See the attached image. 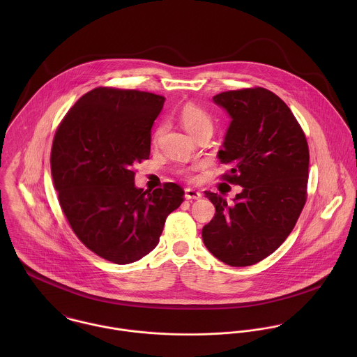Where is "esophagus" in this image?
Masks as SVG:
<instances>
[{"label":"esophagus","instance_id":"34e87169","mask_svg":"<svg viewBox=\"0 0 357 357\" xmlns=\"http://www.w3.org/2000/svg\"><path fill=\"white\" fill-rule=\"evenodd\" d=\"M202 192L194 188H185V199H201Z\"/></svg>","mask_w":357,"mask_h":357}]
</instances>
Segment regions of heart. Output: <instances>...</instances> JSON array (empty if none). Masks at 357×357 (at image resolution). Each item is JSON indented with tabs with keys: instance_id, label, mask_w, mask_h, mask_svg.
I'll return each instance as SVG.
<instances>
[{
	"instance_id": "b5f03b06",
	"label": "heart",
	"mask_w": 357,
	"mask_h": 357,
	"mask_svg": "<svg viewBox=\"0 0 357 357\" xmlns=\"http://www.w3.org/2000/svg\"><path fill=\"white\" fill-rule=\"evenodd\" d=\"M180 121H181V125L184 126V129L191 136H195L202 129H207V128L213 129V121H211L210 115L202 108L192 105V104H188L181 109ZM162 132H163V126H159L155 132V140L162 135Z\"/></svg>"
}]
</instances>
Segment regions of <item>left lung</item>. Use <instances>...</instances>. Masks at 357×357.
Instances as JSON below:
<instances>
[{
    "label": "left lung",
    "instance_id": "8db88e82",
    "mask_svg": "<svg viewBox=\"0 0 357 357\" xmlns=\"http://www.w3.org/2000/svg\"><path fill=\"white\" fill-rule=\"evenodd\" d=\"M213 102L231 116L217 156L231 169L222 180L242 192L234 204L210 191L215 207L202 229L207 250L231 266L272 255L293 231L306 202L309 150L291 109L264 88L229 91Z\"/></svg>",
    "mask_w": 357,
    "mask_h": 357
}]
</instances>
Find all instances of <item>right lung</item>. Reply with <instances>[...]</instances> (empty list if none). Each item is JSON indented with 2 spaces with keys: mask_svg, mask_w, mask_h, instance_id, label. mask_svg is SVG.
Returning a JSON list of instances; mask_svg holds the SVG:
<instances>
[{
  "mask_svg": "<svg viewBox=\"0 0 357 357\" xmlns=\"http://www.w3.org/2000/svg\"><path fill=\"white\" fill-rule=\"evenodd\" d=\"M165 98L96 88L60 122L51 153L59 204L78 239L115 264H130L159 242L166 217L184 191L165 183L153 192L135 185L133 166L149 159L151 128Z\"/></svg>",
  "mask_w": 357,
  "mask_h": 357,
  "instance_id": "obj_1",
  "label": "right lung"
}]
</instances>
